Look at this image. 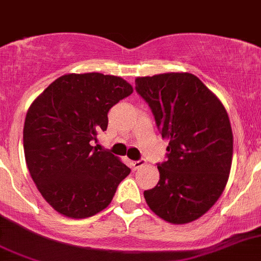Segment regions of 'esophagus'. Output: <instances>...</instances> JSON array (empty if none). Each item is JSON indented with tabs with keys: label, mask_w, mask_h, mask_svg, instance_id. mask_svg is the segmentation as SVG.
I'll return each mask as SVG.
<instances>
[{
	"label": "esophagus",
	"mask_w": 261,
	"mask_h": 261,
	"mask_svg": "<svg viewBox=\"0 0 261 261\" xmlns=\"http://www.w3.org/2000/svg\"><path fill=\"white\" fill-rule=\"evenodd\" d=\"M145 164H147V162H145V160H138V161H133L130 165H131V167H133V170H138V169H140V167L144 166Z\"/></svg>",
	"instance_id": "34e87169"
}]
</instances>
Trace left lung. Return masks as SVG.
<instances>
[{
  "label": "left lung",
  "instance_id": "8db88e82",
  "mask_svg": "<svg viewBox=\"0 0 261 261\" xmlns=\"http://www.w3.org/2000/svg\"><path fill=\"white\" fill-rule=\"evenodd\" d=\"M135 90L148 103L167 160L160 181L144 191L150 210L172 224L201 218L223 193L233 157L229 117L218 97L191 73L138 77Z\"/></svg>",
  "mask_w": 261,
  "mask_h": 261
}]
</instances>
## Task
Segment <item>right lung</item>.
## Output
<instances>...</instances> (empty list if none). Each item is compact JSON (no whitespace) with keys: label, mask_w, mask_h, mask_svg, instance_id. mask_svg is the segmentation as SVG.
Returning <instances> with one entry per match:
<instances>
[{"label":"right lung","mask_w":261,"mask_h":261,"mask_svg":"<svg viewBox=\"0 0 261 261\" xmlns=\"http://www.w3.org/2000/svg\"><path fill=\"white\" fill-rule=\"evenodd\" d=\"M133 94L121 77L101 73L64 74L27 112L23 144L29 174L54 210L89 218L111 203L131 170L109 150L92 147L108 127V112Z\"/></svg>","instance_id":"right-lung-1"}]
</instances>
